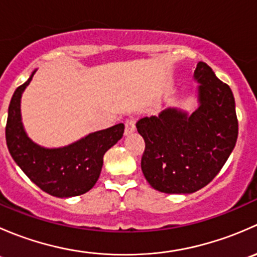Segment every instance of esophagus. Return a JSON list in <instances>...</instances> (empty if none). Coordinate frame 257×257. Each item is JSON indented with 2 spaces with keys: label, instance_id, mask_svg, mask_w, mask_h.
<instances>
[{
  "label": "esophagus",
  "instance_id": "esophagus-1",
  "mask_svg": "<svg viewBox=\"0 0 257 257\" xmlns=\"http://www.w3.org/2000/svg\"><path fill=\"white\" fill-rule=\"evenodd\" d=\"M124 125H125V129H124V134H125V136L133 133V132L136 131V119L128 118L125 120V123H124Z\"/></svg>",
  "mask_w": 257,
  "mask_h": 257
}]
</instances>
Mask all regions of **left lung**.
<instances>
[{
	"label": "left lung",
	"mask_w": 257,
	"mask_h": 257,
	"mask_svg": "<svg viewBox=\"0 0 257 257\" xmlns=\"http://www.w3.org/2000/svg\"><path fill=\"white\" fill-rule=\"evenodd\" d=\"M199 107L191 114L177 108L137 121L145 149L142 172L167 194H190L208 185L231 154L239 133L235 99L204 62L196 64Z\"/></svg>",
	"instance_id": "left-lung-1"
}]
</instances>
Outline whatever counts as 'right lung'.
<instances>
[{"instance_id":"obj_1","label":"right lung","mask_w":257,"mask_h":257,"mask_svg":"<svg viewBox=\"0 0 257 257\" xmlns=\"http://www.w3.org/2000/svg\"><path fill=\"white\" fill-rule=\"evenodd\" d=\"M35 72L15 90L10 102L6 124L9 152L30 180L49 195L57 198L82 195L97 183L103 157L123 137L124 124L90 133L63 148L48 149L33 143L21 120V97Z\"/></svg>"}]
</instances>
